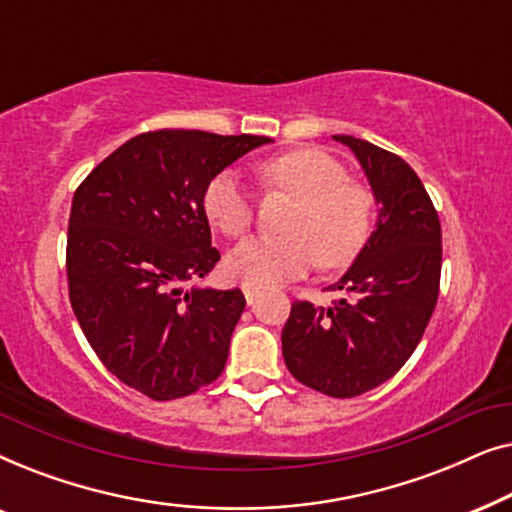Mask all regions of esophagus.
I'll use <instances>...</instances> for the list:
<instances>
[{
    "mask_svg": "<svg viewBox=\"0 0 512 512\" xmlns=\"http://www.w3.org/2000/svg\"><path fill=\"white\" fill-rule=\"evenodd\" d=\"M242 293H244V298H247V303L251 305L258 298V293H261V291H258L256 286H251V284H242Z\"/></svg>",
    "mask_w": 512,
    "mask_h": 512,
    "instance_id": "obj_1",
    "label": "esophagus"
}]
</instances>
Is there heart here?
I'll return each instance as SVG.
<instances>
[{
  "instance_id": "b5f03b06",
  "label": "heart",
  "mask_w": 512,
  "mask_h": 512,
  "mask_svg": "<svg viewBox=\"0 0 512 512\" xmlns=\"http://www.w3.org/2000/svg\"><path fill=\"white\" fill-rule=\"evenodd\" d=\"M268 191L296 198L284 221L286 235L251 237L230 251L226 268L251 286L282 284L317 263L340 270L366 247L373 228V195L347 181L345 165L319 149H296L256 167ZM207 219L228 237H242L254 223V200L235 172H221L205 188Z\"/></svg>"
}]
</instances>
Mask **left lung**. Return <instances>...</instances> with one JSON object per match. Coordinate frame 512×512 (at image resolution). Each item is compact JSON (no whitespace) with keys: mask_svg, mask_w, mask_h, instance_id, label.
Returning a JSON list of instances; mask_svg holds the SVG:
<instances>
[{"mask_svg":"<svg viewBox=\"0 0 512 512\" xmlns=\"http://www.w3.org/2000/svg\"><path fill=\"white\" fill-rule=\"evenodd\" d=\"M333 139L349 146L366 172L380 205L377 228L333 286L340 300L291 305L282 354L305 387L352 398L394 377L422 340L438 300L443 240L436 207L401 156L352 135Z\"/></svg>","mask_w":512,"mask_h":512,"instance_id":"8db88e82","label":"left lung"}]
</instances>
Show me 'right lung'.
Masks as SVG:
<instances>
[{"label":"right lung","instance_id":"right-lung-1","mask_svg":"<svg viewBox=\"0 0 512 512\" xmlns=\"http://www.w3.org/2000/svg\"><path fill=\"white\" fill-rule=\"evenodd\" d=\"M272 139L202 130L144 132L76 188L67 230L69 303L111 375L172 401L226 368L240 289H184L214 270L205 188Z\"/></svg>","mask_w":512,"mask_h":512}]
</instances>
